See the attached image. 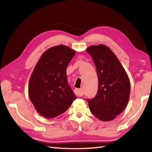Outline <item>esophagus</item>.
Masks as SVG:
<instances>
[{
	"label": "esophagus",
	"instance_id": "34e87169",
	"mask_svg": "<svg viewBox=\"0 0 152 152\" xmlns=\"http://www.w3.org/2000/svg\"><path fill=\"white\" fill-rule=\"evenodd\" d=\"M75 92V94L78 96H81L83 95V91L81 88H76Z\"/></svg>",
	"mask_w": 152,
	"mask_h": 152
}]
</instances>
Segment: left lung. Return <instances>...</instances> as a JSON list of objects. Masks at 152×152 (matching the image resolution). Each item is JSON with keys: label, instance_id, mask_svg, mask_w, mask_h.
Instances as JSON below:
<instances>
[{"label": "left lung", "instance_id": "1", "mask_svg": "<svg viewBox=\"0 0 152 152\" xmlns=\"http://www.w3.org/2000/svg\"><path fill=\"white\" fill-rule=\"evenodd\" d=\"M91 54L98 77V91L92 99H87L90 110L97 118L109 121L126 108L130 94L129 77L118 58L107 46L91 45Z\"/></svg>", "mask_w": 152, "mask_h": 152}]
</instances>
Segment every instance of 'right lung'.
Here are the masks:
<instances>
[{"mask_svg":"<svg viewBox=\"0 0 152 152\" xmlns=\"http://www.w3.org/2000/svg\"><path fill=\"white\" fill-rule=\"evenodd\" d=\"M76 51L64 45L46 50L31 75L28 94L38 113L46 118L60 116L76 99L67 82V70Z\"/></svg>","mask_w":152,"mask_h":152,"instance_id":"right-lung-1","label":"right lung"}]
</instances>
